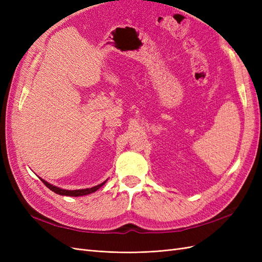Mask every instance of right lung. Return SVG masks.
Here are the masks:
<instances>
[{
    "mask_svg": "<svg viewBox=\"0 0 262 262\" xmlns=\"http://www.w3.org/2000/svg\"><path fill=\"white\" fill-rule=\"evenodd\" d=\"M43 184L48 187L50 190H52L53 192L58 193V194H61V195H69V196H80V195H86V194H90V193H93L96 191V190H98L102 185H105V182H102V184L96 186V187H93V188H89V189H80V190H64V189H60L58 187H54L52 185H50L49 182L45 181L43 179H41Z\"/></svg>",
    "mask_w": 262,
    "mask_h": 262,
    "instance_id": "1",
    "label": "right lung"
}]
</instances>
